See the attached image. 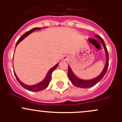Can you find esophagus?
Masks as SVG:
<instances>
[{
    "label": "esophagus",
    "mask_w": 122,
    "mask_h": 122,
    "mask_svg": "<svg viewBox=\"0 0 122 122\" xmlns=\"http://www.w3.org/2000/svg\"><path fill=\"white\" fill-rule=\"evenodd\" d=\"M67 57L66 56H64L63 57H62V60H64V61H66V60H67Z\"/></svg>",
    "instance_id": "34e87169"
}]
</instances>
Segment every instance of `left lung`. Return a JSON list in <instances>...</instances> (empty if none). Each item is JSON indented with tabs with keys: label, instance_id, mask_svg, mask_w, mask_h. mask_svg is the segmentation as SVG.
<instances>
[{
	"label": "left lung",
	"instance_id": "obj_1",
	"mask_svg": "<svg viewBox=\"0 0 122 122\" xmlns=\"http://www.w3.org/2000/svg\"><path fill=\"white\" fill-rule=\"evenodd\" d=\"M94 36H95L96 38H98V39L100 41L102 45H103V47H104V50H105L106 52V63L104 69L103 70L102 72L100 74V75H99V76L97 77H96V78L92 80H83L78 78V77H76V76H75L74 74L72 72V70L70 68V66H68V76L69 79H70V80L71 81V82L72 83V84H73L74 86H76V87H80V88H90V87H93L94 85L96 84L97 83H99L100 81L103 78V77L104 76L105 74L106 73L108 67H109V55H108V51L106 48V46L105 43H104L103 39L98 35H95Z\"/></svg>",
	"mask_w": 122,
	"mask_h": 122
}]
</instances>
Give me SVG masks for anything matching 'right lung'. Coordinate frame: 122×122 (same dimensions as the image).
Instances as JSON below:
<instances>
[{
  "instance_id": "1",
  "label": "right lung",
  "mask_w": 122,
  "mask_h": 122,
  "mask_svg": "<svg viewBox=\"0 0 122 122\" xmlns=\"http://www.w3.org/2000/svg\"><path fill=\"white\" fill-rule=\"evenodd\" d=\"M44 28H45V27H44ZM45 28H46V27H45ZM41 29V28H33V29H30V30H29V31H28V32H26V33H25V34H23V35H22V36L20 37V38L18 39V41H17L16 44V46L18 45V44H19L20 41H22L25 38H26L27 36H28L29 34H31V33H32L33 32L35 31V30H40ZM58 64H56L55 66H54L52 68L50 69V70H49L48 72V73L46 74L45 78H44V79L41 82H40V83H38V84H36L32 85V86H29V85H26V84H24V83H23L21 81H20V80L18 78V77H17L16 74L15 72V71H13V72H14V74H15V76L16 78L17 79L18 81L19 82V84L21 85L23 88H25V89H26V90H28L30 91V92H39V91L43 90H44V89H45L46 88H47L49 84H50V82L51 81V74H52V71H53L54 70L58 67Z\"/></svg>"
}]
</instances>
